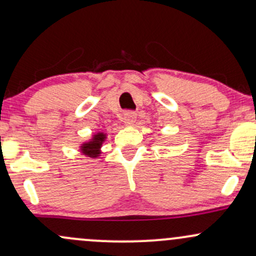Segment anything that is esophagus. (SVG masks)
Here are the masks:
<instances>
[{"label":"esophagus","mask_w":256,"mask_h":256,"mask_svg":"<svg viewBox=\"0 0 256 256\" xmlns=\"http://www.w3.org/2000/svg\"><path fill=\"white\" fill-rule=\"evenodd\" d=\"M136 119H137L136 113H134V112H131V110L126 112V113L124 114V118H122V120H124V124L126 126L134 125V122H136Z\"/></svg>","instance_id":"34e87169"}]
</instances>
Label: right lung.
<instances>
[{"label":"right lung","mask_w":256,"mask_h":256,"mask_svg":"<svg viewBox=\"0 0 256 256\" xmlns=\"http://www.w3.org/2000/svg\"><path fill=\"white\" fill-rule=\"evenodd\" d=\"M104 140L106 134H104V132H98V134H94L89 142H85L80 146V152L84 155H88V156L92 158H98L101 154V146L104 144Z\"/></svg>","instance_id":"obj_1"}]
</instances>
